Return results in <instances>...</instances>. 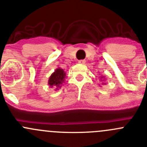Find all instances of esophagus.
<instances>
[{
  "label": "esophagus",
  "mask_w": 147,
  "mask_h": 147,
  "mask_svg": "<svg viewBox=\"0 0 147 147\" xmlns=\"http://www.w3.org/2000/svg\"><path fill=\"white\" fill-rule=\"evenodd\" d=\"M79 63L84 64L85 63V61H84V60H80V61H79Z\"/></svg>",
  "instance_id": "34e87169"
}]
</instances>
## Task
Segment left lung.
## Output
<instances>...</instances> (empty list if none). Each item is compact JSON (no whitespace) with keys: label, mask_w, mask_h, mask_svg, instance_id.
<instances>
[{"label":"left lung","mask_w":147,"mask_h":147,"mask_svg":"<svg viewBox=\"0 0 147 147\" xmlns=\"http://www.w3.org/2000/svg\"><path fill=\"white\" fill-rule=\"evenodd\" d=\"M100 82H102V84H106V83H105V82H105V77L104 76H100Z\"/></svg>","instance_id":"obj_1"}]
</instances>
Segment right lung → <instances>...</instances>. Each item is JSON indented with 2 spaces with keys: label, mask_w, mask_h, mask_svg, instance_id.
<instances>
[{
  "label": "right lung",
  "mask_w": 147,
  "mask_h": 147,
  "mask_svg": "<svg viewBox=\"0 0 147 147\" xmlns=\"http://www.w3.org/2000/svg\"><path fill=\"white\" fill-rule=\"evenodd\" d=\"M66 77V73L63 68H58L55 70L48 79V86L50 88H55V90L62 86L63 84L65 82V79Z\"/></svg>",
  "instance_id": "right-lung-1"
}]
</instances>
